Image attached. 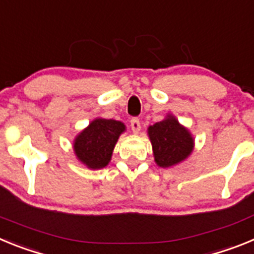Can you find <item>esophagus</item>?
<instances>
[{"instance_id":"1","label":"esophagus","mask_w":254,"mask_h":254,"mask_svg":"<svg viewBox=\"0 0 254 254\" xmlns=\"http://www.w3.org/2000/svg\"><path fill=\"white\" fill-rule=\"evenodd\" d=\"M131 128L134 133H137V132L140 131L141 123H140V120L136 118V117H134V118H131Z\"/></svg>"}]
</instances>
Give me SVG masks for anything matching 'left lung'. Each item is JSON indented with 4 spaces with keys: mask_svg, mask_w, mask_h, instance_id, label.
<instances>
[{
    "mask_svg": "<svg viewBox=\"0 0 254 254\" xmlns=\"http://www.w3.org/2000/svg\"><path fill=\"white\" fill-rule=\"evenodd\" d=\"M147 134L151 141L155 163L161 168L174 167L186 160L193 151L192 134L172 114L150 126Z\"/></svg>",
    "mask_w": 254,
    "mask_h": 254,
    "instance_id": "8db88e82",
    "label": "left lung"
}]
</instances>
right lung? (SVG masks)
Returning <instances> with one entry per match:
<instances>
[{
  "label": "right lung",
  "mask_w": 254,
  "mask_h": 254,
  "mask_svg": "<svg viewBox=\"0 0 254 254\" xmlns=\"http://www.w3.org/2000/svg\"><path fill=\"white\" fill-rule=\"evenodd\" d=\"M125 131V123L120 121L95 118L73 141L76 158L89 169L95 170L107 167L117 141Z\"/></svg>",
  "instance_id": "right-lung-1"
}]
</instances>
